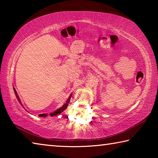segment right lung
Returning a JSON list of instances; mask_svg holds the SVG:
<instances>
[{
    "instance_id": "add662e5",
    "label": "right lung",
    "mask_w": 158,
    "mask_h": 158,
    "mask_svg": "<svg viewBox=\"0 0 158 158\" xmlns=\"http://www.w3.org/2000/svg\"><path fill=\"white\" fill-rule=\"evenodd\" d=\"M14 91H15V95H16V97H17V100H18V101H19V102L20 103V105L23 106V105H22V103H21V100H20V98H19V95H18V94H17V91H16V90H15V89L14 88ZM71 97H72V94L69 95V97L68 98V100H67V101H66V103L65 104V105H63L62 106H61L60 108H59V109H58L56 111H55L54 112H53V113H52V114H49V115L51 116H56V115H58V114H60V113H62V112L65 110V109H67V107H68V104H69V100H70V98H71ZM24 108V107H23ZM49 116V114H39L38 115V116H40V117H47V116Z\"/></svg>"
}]
</instances>
